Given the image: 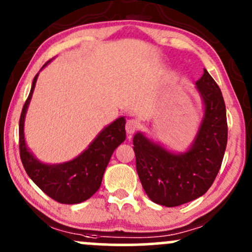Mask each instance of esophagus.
Here are the masks:
<instances>
[{"mask_svg": "<svg viewBox=\"0 0 252 252\" xmlns=\"http://www.w3.org/2000/svg\"><path fill=\"white\" fill-rule=\"evenodd\" d=\"M140 128V122L137 120H128L126 123V130L128 134H134V132Z\"/></svg>", "mask_w": 252, "mask_h": 252, "instance_id": "1", "label": "esophagus"}]
</instances>
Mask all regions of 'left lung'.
Listing matches in <instances>:
<instances>
[{
  "instance_id": "1",
  "label": "left lung",
  "mask_w": 252,
  "mask_h": 252,
  "mask_svg": "<svg viewBox=\"0 0 252 252\" xmlns=\"http://www.w3.org/2000/svg\"><path fill=\"white\" fill-rule=\"evenodd\" d=\"M195 84L205 111L187 152H169L142 132H137L132 140L136 169L143 189L150 200L167 207L204 195L220 169L226 149V109L220 89L206 70Z\"/></svg>"
}]
</instances>
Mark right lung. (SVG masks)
<instances>
[{
  "instance_id": "add662e5",
  "label": "right lung",
  "mask_w": 252,
  "mask_h": 252,
  "mask_svg": "<svg viewBox=\"0 0 252 252\" xmlns=\"http://www.w3.org/2000/svg\"><path fill=\"white\" fill-rule=\"evenodd\" d=\"M48 60L41 70L50 63ZM39 73L34 77L32 89L22 108L19 124L20 158L26 172L34 184L60 204H79L88 200L99 189L112 153L126 140V120L117 118L105 126L79 156L68 162L46 164L30 152L25 141V117Z\"/></svg>"
}]
</instances>
